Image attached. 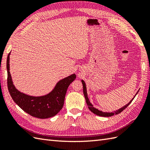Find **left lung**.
Here are the masks:
<instances>
[{
  "instance_id": "left-lung-1",
  "label": "left lung",
  "mask_w": 150,
  "mask_h": 150,
  "mask_svg": "<svg viewBox=\"0 0 150 150\" xmlns=\"http://www.w3.org/2000/svg\"><path fill=\"white\" fill-rule=\"evenodd\" d=\"M81 82H82V85H83V93H84V97H85V99H86V104H87V105H88L89 110H90L92 113H93L94 114L97 115L101 116V117H111V116L114 115H117V114H119V113L122 112V111L124 109H126V108L128 106V105L132 103V100H133V98H135V97L136 96V95L138 93V92H139V90L137 92V93L135 94V97H133V98H132V99L129 101V103L126 104L125 106L122 107L121 108H120V109H119L118 110H116L115 111L114 113H113V112H111V113H110V112H103V111H102L98 110V109H97V108H94L93 105L91 104V103H90V100H89L88 97V93H87V90H86V86L85 82H84L83 80H82Z\"/></svg>"
}]
</instances>
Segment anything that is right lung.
<instances>
[{
  "label": "right lung",
  "mask_w": 150,
  "mask_h": 150,
  "mask_svg": "<svg viewBox=\"0 0 150 150\" xmlns=\"http://www.w3.org/2000/svg\"><path fill=\"white\" fill-rule=\"evenodd\" d=\"M9 53L7 57L6 68L8 72V88L13 100L25 112L39 119L50 118L61 110L65 95L69 84L76 79L72 74L59 81L53 90L43 96L34 97L19 91L13 84L9 72Z\"/></svg>",
  "instance_id": "obj_1"
}]
</instances>
